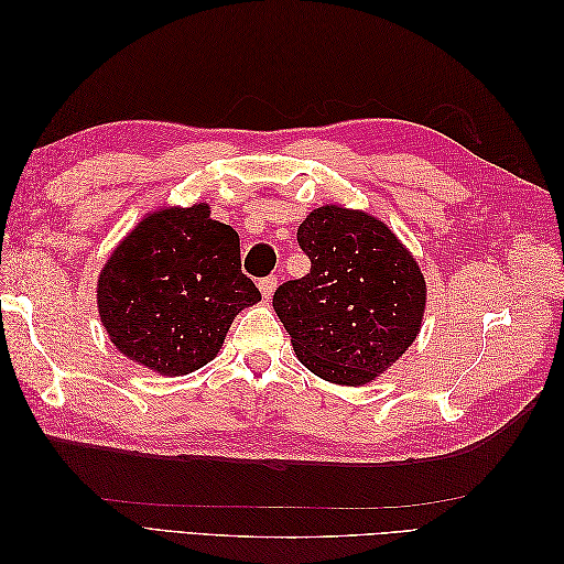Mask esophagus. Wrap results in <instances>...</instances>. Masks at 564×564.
I'll return each instance as SVG.
<instances>
[{
	"label": "esophagus",
	"mask_w": 564,
	"mask_h": 564,
	"mask_svg": "<svg viewBox=\"0 0 564 564\" xmlns=\"http://www.w3.org/2000/svg\"><path fill=\"white\" fill-rule=\"evenodd\" d=\"M259 289H261L263 299H270L272 294H275V289H278V278L275 275H268V278L259 280Z\"/></svg>",
	"instance_id": "esophagus-1"
}]
</instances>
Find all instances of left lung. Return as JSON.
Returning a JSON list of instances; mask_svg holds the SVG:
<instances>
[{
	"mask_svg": "<svg viewBox=\"0 0 564 564\" xmlns=\"http://www.w3.org/2000/svg\"><path fill=\"white\" fill-rule=\"evenodd\" d=\"M296 240L311 272L272 296L296 357L332 383L373 381L421 329L423 272L386 224L336 204L311 212Z\"/></svg>",
	"mask_w": 564,
	"mask_h": 564,
	"instance_id": "8db88e82",
	"label": "left lung"
}]
</instances>
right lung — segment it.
Masks as SVG:
<instances>
[{"mask_svg":"<svg viewBox=\"0 0 564 564\" xmlns=\"http://www.w3.org/2000/svg\"><path fill=\"white\" fill-rule=\"evenodd\" d=\"M261 301L242 272L240 235L207 204L143 218L98 278V313L129 360L183 377L224 346L235 315Z\"/></svg>","mask_w":564,"mask_h":564,"instance_id":"1","label":"right lung"}]
</instances>
